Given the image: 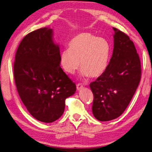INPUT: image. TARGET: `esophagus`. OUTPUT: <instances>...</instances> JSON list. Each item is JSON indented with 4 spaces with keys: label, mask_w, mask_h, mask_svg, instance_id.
<instances>
[{
    "label": "esophagus",
    "mask_w": 152,
    "mask_h": 152,
    "mask_svg": "<svg viewBox=\"0 0 152 152\" xmlns=\"http://www.w3.org/2000/svg\"><path fill=\"white\" fill-rule=\"evenodd\" d=\"M83 88H84V86H82L81 84H78L76 85V88H77V90H78V91H80V90H81Z\"/></svg>",
    "instance_id": "esophagus-1"
}]
</instances>
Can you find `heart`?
I'll use <instances>...</instances> for the list:
<instances>
[{"instance_id": "obj_1", "label": "heart", "mask_w": 152, "mask_h": 152, "mask_svg": "<svg viewBox=\"0 0 152 152\" xmlns=\"http://www.w3.org/2000/svg\"><path fill=\"white\" fill-rule=\"evenodd\" d=\"M111 47L102 37L88 32L74 35L68 43V50L60 55V65L66 73L72 74L80 64L81 76L96 78L102 76L109 66Z\"/></svg>"}]
</instances>
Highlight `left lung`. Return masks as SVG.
<instances>
[{
    "label": "left lung",
    "mask_w": 152,
    "mask_h": 152,
    "mask_svg": "<svg viewBox=\"0 0 152 152\" xmlns=\"http://www.w3.org/2000/svg\"><path fill=\"white\" fill-rule=\"evenodd\" d=\"M114 48L109 66L90 84L94 95L92 110L100 121L119 117L132 101L141 79V63L134 43L113 27Z\"/></svg>",
    "instance_id": "1"
}]
</instances>
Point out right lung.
<instances>
[{
  "mask_svg": "<svg viewBox=\"0 0 152 152\" xmlns=\"http://www.w3.org/2000/svg\"><path fill=\"white\" fill-rule=\"evenodd\" d=\"M14 78L23 103L39 121L52 123L64 111L76 84L60 67V51L53 30L41 28L22 39L15 55Z\"/></svg>",
  "mask_w": 152,
  "mask_h": 152,
  "instance_id": "add662e5",
  "label": "right lung"
}]
</instances>
